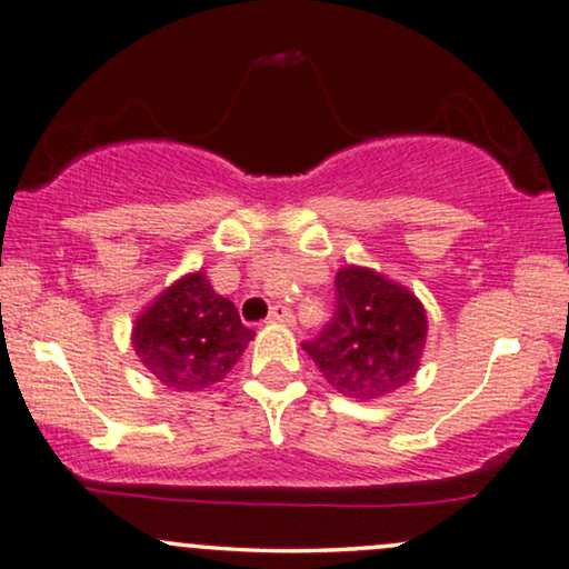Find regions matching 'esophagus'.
Returning a JSON list of instances; mask_svg holds the SVG:
<instances>
[{
    "label": "esophagus",
    "mask_w": 569,
    "mask_h": 569,
    "mask_svg": "<svg viewBox=\"0 0 569 569\" xmlns=\"http://www.w3.org/2000/svg\"><path fill=\"white\" fill-rule=\"evenodd\" d=\"M268 322H276V326H293V312L286 305H276L270 309Z\"/></svg>",
    "instance_id": "34e87169"
}]
</instances>
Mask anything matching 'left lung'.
<instances>
[{"mask_svg":"<svg viewBox=\"0 0 569 569\" xmlns=\"http://www.w3.org/2000/svg\"><path fill=\"white\" fill-rule=\"evenodd\" d=\"M336 312L318 338L301 343L322 378L343 397L372 401L407 386L420 370L428 315L407 286L347 264L336 272Z\"/></svg>","mask_w":569,"mask_h":569,"instance_id":"left-lung-1","label":"left lung"}]
</instances>
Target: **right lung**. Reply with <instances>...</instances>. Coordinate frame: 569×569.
Returning <instances> with one entry per match:
<instances>
[{
	"mask_svg": "<svg viewBox=\"0 0 569 569\" xmlns=\"http://www.w3.org/2000/svg\"><path fill=\"white\" fill-rule=\"evenodd\" d=\"M254 338L201 270L186 272L133 320L136 357L162 386L201 391L233 370Z\"/></svg>",
	"mask_w": 569,
	"mask_h": 569,
	"instance_id": "1",
	"label": "right lung"
}]
</instances>
